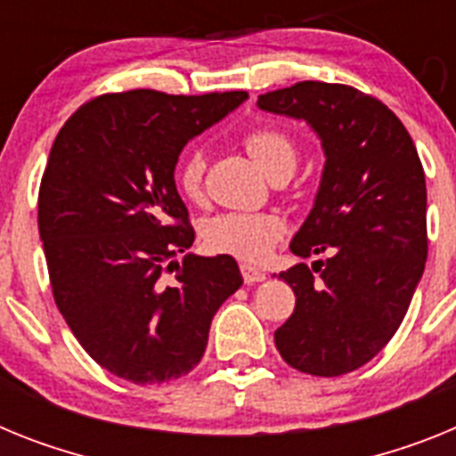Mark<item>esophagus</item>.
I'll list each match as a JSON object with an SVG mask.
<instances>
[{
  "label": "esophagus",
  "mask_w": 456,
  "mask_h": 456,
  "mask_svg": "<svg viewBox=\"0 0 456 456\" xmlns=\"http://www.w3.org/2000/svg\"><path fill=\"white\" fill-rule=\"evenodd\" d=\"M240 275H243L245 284H255V282H264L266 280V273L255 268L252 264H240Z\"/></svg>",
  "instance_id": "esophagus-1"
}]
</instances>
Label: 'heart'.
Masks as SVG:
<instances>
[{
  "mask_svg": "<svg viewBox=\"0 0 456 456\" xmlns=\"http://www.w3.org/2000/svg\"><path fill=\"white\" fill-rule=\"evenodd\" d=\"M248 156L268 179L289 176L298 160V142L287 128L277 124H256L240 137ZM206 158L200 149H190L176 162L174 179L190 201H200L204 195ZM287 232V224L277 213H220L204 227V243L208 250L232 255L240 261L266 259Z\"/></svg>",
  "mask_w": 456,
  "mask_h": 456,
  "instance_id": "b5f03b06",
  "label": "heart"
}]
</instances>
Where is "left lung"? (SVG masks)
I'll return each instance as SVG.
<instances>
[{
	"label": "left lung",
	"instance_id": "left-lung-1",
	"mask_svg": "<svg viewBox=\"0 0 456 456\" xmlns=\"http://www.w3.org/2000/svg\"><path fill=\"white\" fill-rule=\"evenodd\" d=\"M256 105L305 118L326 151L322 188L291 252L330 256L280 273L296 307L275 346L294 370L342 376L393 339L425 271V169L397 114L354 86L305 80Z\"/></svg>",
	"mask_w": 456,
	"mask_h": 456
}]
</instances>
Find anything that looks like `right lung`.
<instances>
[{"label":"right lung","instance_id":"right-lung-1","mask_svg":"<svg viewBox=\"0 0 456 456\" xmlns=\"http://www.w3.org/2000/svg\"><path fill=\"white\" fill-rule=\"evenodd\" d=\"M245 91L102 94L59 130L38 190L53 296L86 354L137 386L195 370L220 305L243 284L229 255H185L195 240L174 167L190 137Z\"/></svg>","mask_w":456,"mask_h":456}]
</instances>
